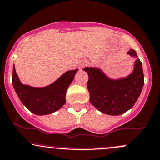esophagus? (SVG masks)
I'll list each match as a JSON object with an SVG mask.
<instances>
[{"instance_id": "1", "label": "esophagus", "mask_w": 160, "mask_h": 160, "mask_svg": "<svg viewBox=\"0 0 160 160\" xmlns=\"http://www.w3.org/2000/svg\"><path fill=\"white\" fill-rule=\"evenodd\" d=\"M86 64H87V62H86V61H85V60H84V61H82L80 63V68L81 69L82 67H84V66L86 65Z\"/></svg>"}]
</instances>
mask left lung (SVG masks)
Returning a JSON list of instances; mask_svg holds the SVG:
<instances>
[{
	"mask_svg": "<svg viewBox=\"0 0 160 160\" xmlns=\"http://www.w3.org/2000/svg\"><path fill=\"white\" fill-rule=\"evenodd\" d=\"M127 54L136 60L132 72L125 78H110L99 68H83L89 75L87 87L91 104L105 114L120 115L131 109L144 86L142 63L134 49H129Z\"/></svg>",
	"mask_w": 160,
	"mask_h": 160,
	"instance_id": "left-lung-1",
	"label": "left lung"
}]
</instances>
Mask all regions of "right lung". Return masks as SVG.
Returning <instances> with one entry per match:
<instances>
[{"label": "right lung", "mask_w": 160, "mask_h": 160, "mask_svg": "<svg viewBox=\"0 0 160 160\" xmlns=\"http://www.w3.org/2000/svg\"><path fill=\"white\" fill-rule=\"evenodd\" d=\"M78 71H68L47 86L34 87L22 83L13 65L12 82L20 101L32 113L36 115L50 114L65 104L66 91Z\"/></svg>", "instance_id": "right-lung-1"}]
</instances>
